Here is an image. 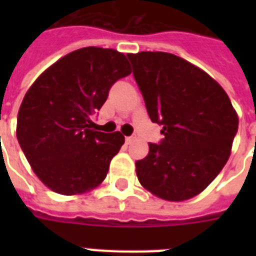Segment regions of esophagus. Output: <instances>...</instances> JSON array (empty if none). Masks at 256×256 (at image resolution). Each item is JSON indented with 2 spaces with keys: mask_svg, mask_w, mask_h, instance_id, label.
Segmentation results:
<instances>
[{
  "mask_svg": "<svg viewBox=\"0 0 256 256\" xmlns=\"http://www.w3.org/2000/svg\"><path fill=\"white\" fill-rule=\"evenodd\" d=\"M134 140H136V136H126V138H124V140H126V144H130L132 142H134Z\"/></svg>",
  "mask_w": 256,
  "mask_h": 256,
  "instance_id": "esophagus-1",
  "label": "esophagus"
}]
</instances>
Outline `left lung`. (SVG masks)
I'll return each instance as SVG.
<instances>
[{
  "label": "left lung",
  "instance_id": "8db88e82",
  "mask_svg": "<svg viewBox=\"0 0 256 256\" xmlns=\"http://www.w3.org/2000/svg\"><path fill=\"white\" fill-rule=\"evenodd\" d=\"M160 144L136 160L140 184L171 202L203 191L226 164L238 116L226 92L203 70L164 52L128 54Z\"/></svg>",
  "mask_w": 256,
  "mask_h": 256
}]
</instances>
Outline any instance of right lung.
Masks as SVG:
<instances>
[{
	"label": "right lung",
	"mask_w": 256,
	"mask_h": 256,
	"mask_svg": "<svg viewBox=\"0 0 256 256\" xmlns=\"http://www.w3.org/2000/svg\"><path fill=\"white\" fill-rule=\"evenodd\" d=\"M130 73L124 54L90 46L61 58L28 90L18 112L17 140L50 190L81 194L106 178L124 136L94 130L92 116L112 86Z\"/></svg>",
	"instance_id": "1"
}]
</instances>
